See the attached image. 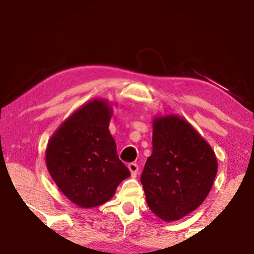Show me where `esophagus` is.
Returning <instances> with one entry per match:
<instances>
[{
  "label": "esophagus",
  "mask_w": 254,
  "mask_h": 254,
  "mask_svg": "<svg viewBox=\"0 0 254 254\" xmlns=\"http://www.w3.org/2000/svg\"><path fill=\"white\" fill-rule=\"evenodd\" d=\"M127 168H128V170H130L132 177H133V178L136 177L137 171H139V166H137L136 163H133V162H132V163H128Z\"/></svg>",
  "instance_id": "34e87169"
}]
</instances>
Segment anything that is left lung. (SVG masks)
I'll use <instances>...</instances> for the list:
<instances>
[{"label": "left lung", "instance_id": "1", "mask_svg": "<svg viewBox=\"0 0 254 254\" xmlns=\"http://www.w3.org/2000/svg\"><path fill=\"white\" fill-rule=\"evenodd\" d=\"M152 153L141 175L145 199L165 222L178 221L206 199L217 174L212 147L179 115L156 117Z\"/></svg>", "mask_w": 254, "mask_h": 254}]
</instances>
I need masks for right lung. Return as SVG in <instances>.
Wrapping results in <instances>:
<instances>
[{
    "instance_id": "right-lung-1",
    "label": "right lung",
    "mask_w": 254,
    "mask_h": 254,
    "mask_svg": "<svg viewBox=\"0 0 254 254\" xmlns=\"http://www.w3.org/2000/svg\"><path fill=\"white\" fill-rule=\"evenodd\" d=\"M109 101L81 105L51 135L46 165L60 191L80 208L96 207L114 196L130 171L120 160L109 126Z\"/></svg>"
}]
</instances>
